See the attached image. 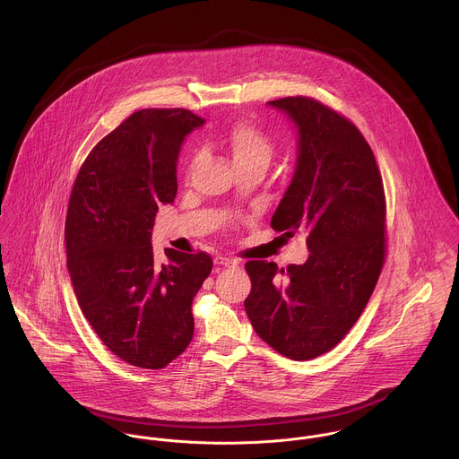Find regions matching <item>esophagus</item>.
Here are the masks:
<instances>
[{"instance_id":"1","label":"esophagus","mask_w":459,"mask_h":459,"mask_svg":"<svg viewBox=\"0 0 459 459\" xmlns=\"http://www.w3.org/2000/svg\"><path fill=\"white\" fill-rule=\"evenodd\" d=\"M213 263L217 264V266H226V268H231V266H238V262L237 260H233V258H224V256H217Z\"/></svg>"}]
</instances>
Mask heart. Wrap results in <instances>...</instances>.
<instances>
[{
    "label": "heart",
    "instance_id": "heart-1",
    "mask_svg": "<svg viewBox=\"0 0 459 459\" xmlns=\"http://www.w3.org/2000/svg\"><path fill=\"white\" fill-rule=\"evenodd\" d=\"M226 148L230 150L233 162H266L272 157V141L270 137L255 126L237 124L233 126L224 139Z\"/></svg>",
    "mask_w": 459,
    "mask_h": 459
}]
</instances>
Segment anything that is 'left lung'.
<instances>
[{
	"label": "left lung",
	"mask_w": 459,
	"mask_h": 459,
	"mask_svg": "<svg viewBox=\"0 0 459 459\" xmlns=\"http://www.w3.org/2000/svg\"><path fill=\"white\" fill-rule=\"evenodd\" d=\"M297 131L291 182L270 226L302 233L309 256L277 268L247 262L246 313L266 344L293 360L332 350L369 302L385 256V195L371 146L344 117L309 97L268 102Z\"/></svg>",
	"instance_id": "8db88e82"
}]
</instances>
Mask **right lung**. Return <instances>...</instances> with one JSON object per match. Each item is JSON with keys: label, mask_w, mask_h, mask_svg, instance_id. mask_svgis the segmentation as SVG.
<instances>
[{"label": "right lung", "mask_w": 459, "mask_h": 459, "mask_svg": "<svg viewBox=\"0 0 459 459\" xmlns=\"http://www.w3.org/2000/svg\"><path fill=\"white\" fill-rule=\"evenodd\" d=\"M204 120L187 109H141L108 134L75 178L65 221L77 304L122 360L162 369L191 342L193 300L212 272L204 253L166 249L153 262L152 230L173 203L186 137Z\"/></svg>", "instance_id": "right-lung-1"}]
</instances>
